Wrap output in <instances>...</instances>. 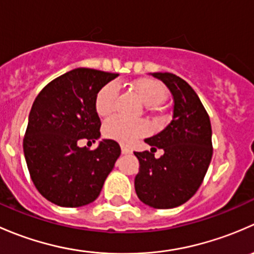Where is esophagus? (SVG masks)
Returning <instances> with one entry per match:
<instances>
[{"mask_svg":"<svg viewBox=\"0 0 254 254\" xmlns=\"http://www.w3.org/2000/svg\"><path fill=\"white\" fill-rule=\"evenodd\" d=\"M122 152L123 153H131V148L127 145H122Z\"/></svg>","mask_w":254,"mask_h":254,"instance_id":"34e87169","label":"esophagus"}]
</instances>
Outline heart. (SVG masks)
Wrapping results in <instances>:
<instances>
[{"mask_svg":"<svg viewBox=\"0 0 254 254\" xmlns=\"http://www.w3.org/2000/svg\"><path fill=\"white\" fill-rule=\"evenodd\" d=\"M132 91L137 98L147 107H157L167 98V89L161 82L153 79H140L135 82ZM118 88L114 83L102 87L96 96L94 108L101 118H108L114 113ZM147 124L143 120H127L113 118L103 127L104 136L123 143H129L146 134Z\"/></svg>","mask_w":254,"mask_h":254,"instance_id":"1","label":"heart"}]
</instances>
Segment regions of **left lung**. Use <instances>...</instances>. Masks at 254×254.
<instances>
[{
  "instance_id": "8db88e82",
  "label": "left lung",
  "mask_w": 254,
  "mask_h": 254,
  "mask_svg": "<svg viewBox=\"0 0 254 254\" xmlns=\"http://www.w3.org/2000/svg\"><path fill=\"white\" fill-rule=\"evenodd\" d=\"M173 96V117L161 132L145 139L151 151L134 152L139 160L135 190L155 209H172L188 201L200 184L212 156L210 118L198 94L184 79L170 72H153ZM157 148L164 155L154 158Z\"/></svg>"
}]
</instances>
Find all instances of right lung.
<instances>
[{
    "label": "right lung",
    "mask_w": 254,
    "mask_h": 254,
    "mask_svg": "<svg viewBox=\"0 0 254 254\" xmlns=\"http://www.w3.org/2000/svg\"><path fill=\"white\" fill-rule=\"evenodd\" d=\"M118 76L75 68L48 83L33 103L23 139L24 157L35 188L56 205L78 207L96 200L120 156L114 140H102L96 150L77 145L101 136L94 101Z\"/></svg>",
    "instance_id": "obj_1"
}]
</instances>
